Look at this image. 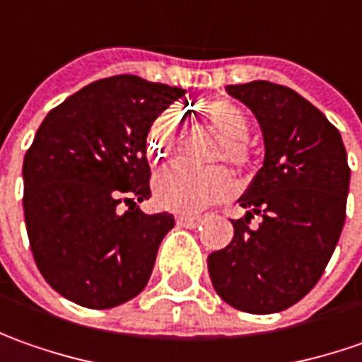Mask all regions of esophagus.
I'll return each mask as SVG.
<instances>
[{"label":"esophagus","instance_id":"esophagus-1","mask_svg":"<svg viewBox=\"0 0 362 362\" xmlns=\"http://www.w3.org/2000/svg\"><path fill=\"white\" fill-rule=\"evenodd\" d=\"M200 222H202L200 216H188V214H180V216L176 218V224H178V226H186V228H196Z\"/></svg>","mask_w":362,"mask_h":362}]
</instances>
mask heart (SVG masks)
Instances as JSON below:
<instances>
[{"mask_svg": "<svg viewBox=\"0 0 362 362\" xmlns=\"http://www.w3.org/2000/svg\"><path fill=\"white\" fill-rule=\"evenodd\" d=\"M202 118L224 138L218 160H226L236 170H248L255 162V150L246 136L250 122L240 106L230 100H214L200 110ZM184 134V122L178 110H164L150 128V154L168 160L178 148ZM234 192L232 176L224 168L196 170L184 164H172L160 170L154 178V198L162 208L176 212H198L220 202Z\"/></svg>", "mask_w": 362, "mask_h": 362, "instance_id": "b5f03b06", "label": "heart"}]
</instances>
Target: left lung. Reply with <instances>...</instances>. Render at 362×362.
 Returning a JSON list of instances; mask_svg holds the SVG:
<instances>
[{
    "instance_id": "1",
    "label": "left lung",
    "mask_w": 362,
    "mask_h": 362,
    "mask_svg": "<svg viewBox=\"0 0 362 362\" xmlns=\"http://www.w3.org/2000/svg\"><path fill=\"white\" fill-rule=\"evenodd\" d=\"M252 110L264 164L240 196L232 243L208 256L218 296L252 315L281 313L322 276L346 216L351 168L339 130L294 90L272 81L226 86ZM261 216L258 227L250 220Z\"/></svg>"
}]
</instances>
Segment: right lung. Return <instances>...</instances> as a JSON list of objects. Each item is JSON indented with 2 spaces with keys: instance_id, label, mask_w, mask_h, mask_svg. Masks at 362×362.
Segmentation results:
<instances>
[{
  "instance_id": "1",
  "label": "right lung",
  "mask_w": 362,
  "mask_h": 362,
  "mask_svg": "<svg viewBox=\"0 0 362 362\" xmlns=\"http://www.w3.org/2000/svg\"><path fill=\"white\" fill-rule=\"evenodd\" d=\"M182 95L112 76L69 95L35 132L23 158L25 228L42 276L71 303L112 308L148 284L174 216L136 204L150 198L146 138Z\"/></svg>"
}]
</instances>
